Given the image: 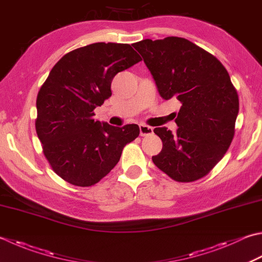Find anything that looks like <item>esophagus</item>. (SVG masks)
<instances>
[{
  "instance_id": "esophagus-1",
  "label": "esophagus",
  "mask_w": 262,
  "mask_h": 262,
  "mask_svg": "<svg viewBox=\"0 0 262 262\" xmlns=\"http://www.w3.org/2000/svg\"><path fill=\"white\" fill-rule=\"evenodd\" d=\"M153 133V128L151 126H147V125H140V134L141 136H147V135H151Z\"/></svg>"
}]
</instances>
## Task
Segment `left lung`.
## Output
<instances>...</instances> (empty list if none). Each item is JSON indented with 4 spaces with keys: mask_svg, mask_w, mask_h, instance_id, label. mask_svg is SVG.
I'll use <instances>...</instances> for the list:
<instances>
[{
    "mask_svg": "<svg viewBox=\"0 0 262 262\" xmlns=\"http://www.w3.org/2000/svg\"><path fill=\"white\" fill-rule=\"evenodd\" d=\"M162 99L175 97L181 109L176 133L155 128L162 150L155 165L173 181L194 182L222 160L235 134L238 95L222 62L188 39L166 37L133 44Z\"/></svg>",
    "mask_w": 262,
    "mask_h": 262,
    "instance_id": "left-lung-1",
    "label": "left lung"
}]
</instances>
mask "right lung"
<instances>
[{"label":"right lung","mask_w":262,"mask_h":262,"mask_svg":"<svg viewBox=\"0 0 262 262\" xmlns=\"http://www.w3.org/2000/svg\"><path fill=\"white\" fill-rule=\"evenodd\" d=\"M141 60L129 44L94 43L64 54L50 71L36 100L35 127L45 158L66 182L99 183L140 135L135 124L115 127L93 116L111 96L114 77Z\"/></svg>","instance_id":"obj_1"}]
</instances>
